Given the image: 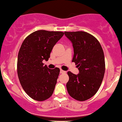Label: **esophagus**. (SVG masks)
Masks as SVG:
<instances>
[{
  "label": "esophagus",
  "mask_w": 122,
  "mask_h": 122,
  "mask_svg": "<svg viewBox=\"0 0 122 122\" xmlns=\"http://www.w3.org/2000/svg\"><path fill=\"white\" fill-rule=\"evenodd\" d=\"M60 73H61V74H65V73H66V71H64L61 69V70H60Z\"/></svg>",
  "instance_id": "1"
}]
</instances>
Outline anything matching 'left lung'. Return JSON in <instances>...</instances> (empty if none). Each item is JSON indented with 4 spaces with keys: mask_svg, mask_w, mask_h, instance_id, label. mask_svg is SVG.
I'll return each instance as SVG.
<instances>
[{
    "mask_svg": "<svg viewBox=\"0 0 122 122\" xmlns=\"http://www.w3.org/2000/svg\"><path fill=\"white\" fill-rule=\"evenodd\" d=\"M72 44V61L78 67L79 74L67 72L69 79L67 92L77 101H84L94 96L101 86L105 73V59L102 48L94 36L85 31H65Z\"/></svg>",
    "mask_w": 122,
    "mask_h": 122,
    "instance_id": "left-lung-1",
    "label": "left lung"
}]
</instances>
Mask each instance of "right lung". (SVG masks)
I'll return each mask as SVG.
<instances>
[{"instance_id":"right-lung-1","label":"right lung","mask_w":122,"mask_h":122,"mask_svg":"<svg viewBox=\"0 0 122 122\" xmlns=\"http://www.w3.org/2000/svg\"><path fill=\"white\" fill-rule=\"evenodd\" d=\"M61 31L38 30L25 39L18 55L17 73L23 90L33 99L45 101L52 96L59 69L44 66L53 48L62 36Z\"/></svg>"}]
</instances>
